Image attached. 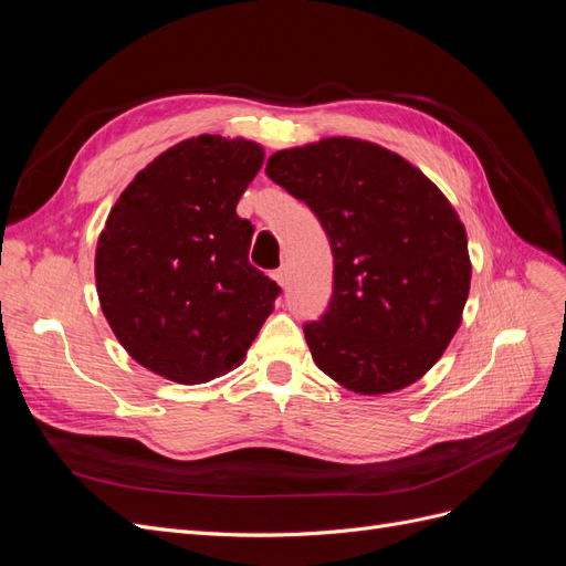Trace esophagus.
<instances>
[{
	"mask_svg": "<svg viewBox=\"0 0 566 566\" xmlns=\"http://www.w3.org/2000/svg\"><path fill=\"white\" fill-rule=\"evenodd\" d=\"M273 281H276L281 287H285L287 285V269L281 266V269L273 271Z\"/></svg>",
	"mask_w": 566,
	"mask_h": 566,
	"instance_id": "obj_1",
	"label": "esophagus"
}]
</instances>
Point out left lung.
<instances>
[{"label":"left lung","mask_w":566,"mask_h":566,"mask_svg":"<svg viewBox=\"0 0 566 566\" xmlns=\"http://www.w3.org/2000/svg\"><path fill=\"white\" fill-rule=\"evenodd\" d=\"M266 175L310 205L335 256L328 310L304 323L316 366L368 397L420 380L453 339L470 293L453 205L416 165L349 136L273 153Z\"/></svg>","instance_id":"1"}]
</instances>
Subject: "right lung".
<instances>
[{"mask_svg":"<svg viewBox=\"0 0 566 566\" xmlns=\"http://www.w3.org/2000/svg\"><path fill=\"white\" fill-rule=\"evenodd\" d=\"M264 148L200 134L146 165L96 245V293L119 345L163 378L198 385L243 364L281 287L248 260L235 214Z\"/></svg>","mask_w":566,"mask_h":566,"instance_id":"1","label":"right lung"}]
</instances>
